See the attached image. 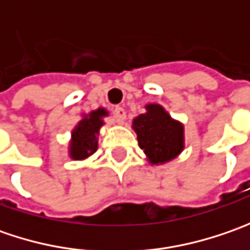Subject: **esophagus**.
Listing matches in <instances>:
<instances>
[{"label": "esophagus", "instance_id": "obj_1", "mask_svg": "<svg viewBox=\"0 0 250 250\" xmlns=\"http://www.w3.org/2000/svg\"><path fill=\"white\" fill-rule=\"evenodd\" d=\"M125 117H126V112H125V110L122 107H115L114 108V118H115V121L118 124H122L124 120H125Z\"/></svg>", "mask_w": 250, "mask_h": 250}]
</instances>
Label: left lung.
Instances as JSON below:
<instances>
[{
  "instance_id": "obj_1",
  "label": "left lung",
  "mask_w": 250,
  "mask_h": 250,
  "mask_svg": "<svg viewBox=\"0 0 250 250\" xmlns=\"http://www.w3.org/2000/svg\"><path fill=\"white\" fill-rule=\"evenodd\" d=\"M146 110L133 120L139 147L151 164L175 159L184 150V125L172 120L159 104H149Z\"/></svg>"
}]
</instances>
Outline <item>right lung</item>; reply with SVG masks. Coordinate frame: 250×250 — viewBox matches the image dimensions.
Here are the masks:
<instances>
[{
	"label": "right lung",
	"instance_id": "right-lung-1",
	"mask_svg": "<svg viewBox=\"0 0 250 250\" xmlns=\"http://www.w3.org/2000/svg\"><path fill=\"white\" fill-rule=\"evenodd\" d=\"M105 115L107 111L103 108L93 111L89 115H84V118L72 130L69 153L73 160L86 159L97 150V135L101 125L104 124L103 117Z\"/></svg>",
	"mask_w": 250,
	"mask_h": 250
}]
</instances>
